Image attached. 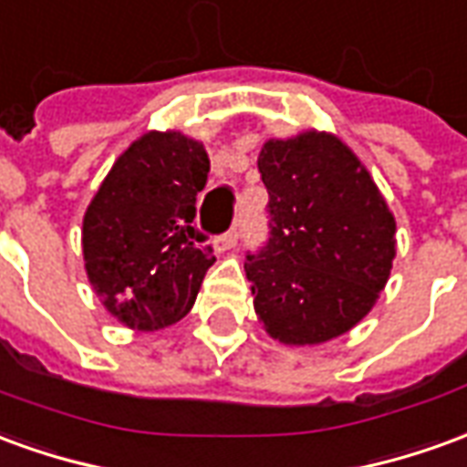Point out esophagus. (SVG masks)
I'll list each match as a JSON object with an SVG mask.
<instances>
[{"label":"esophagus","instance_id":"34e87169","mask_svg":"<svg viewBox=\"0 0 467 467\" xmlns=\"http://www.w3.org/2000/svg\"><path fill=\"white\" fill-rule=\"evenodd\" d=\"M237 240H240V233H237V230H230V233H224V234H220V237H217V240H214V250H217V253H224V250H233L234 244H237Z\"/></svg>","mask_w":467,"mask_h":467}]
</instances>
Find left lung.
<instances>
[{"label": "left lung", "mask_w": 467, "mask_h": 467, "mask_svg": "<svg viewBox=\"0 0 467 467\" xmlns=\"http://www.w3.org/2000/svg\"><path fill=\"white\" fill-rule=\"evenodd\" d=\"M257 169L270 197L267 244L244 263L257 321L280 344H326L351 331L387 285L394 214L334 133L267 139Z\"/></svg>", "instance_id": "left-lung-1"}]
</instances>
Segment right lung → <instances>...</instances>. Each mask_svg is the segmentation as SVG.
Returning <instances> with one entry per match:
<instances>
[{"mask_svg":"<svg viewBox=\"0 0 467 467\" xmlns=\"http://www.w3.org/2000/svg\"><path fill=\"white\" fill-rule=\"evenodd\" d=\"M204 143L146 131L110 166L83 217V260L106 311L133 331L182 321L197 301L212 247L194 227L207 184Z\"/></svg>","mask_w":467,"mask_h":467,"instance_id":"right-lung-1","label":"right lung"}]
</instances>
